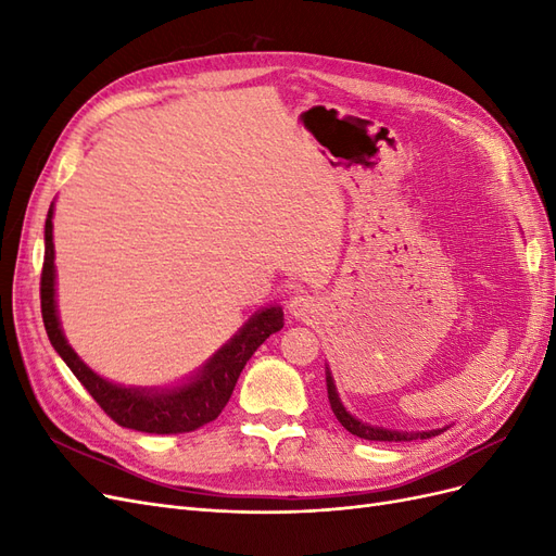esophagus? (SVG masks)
<instances>
[{
	"mask_svg": "<svg viewBox=\"0 0 556 556\" xmlns=\"http://www.w3.org/2000/svg\"><path fill=\"white\" fill-rule=\"evenodd\" d=\"M317 306H319L317 299L313 294H308V292H299V294H294L290 299V313L294 317H299V319L313 317L317 313Z\"/></svg>",
	"mask_w": 556,
	"mask_h": 556,
	"instance_id": "obj_1",
	"label": "esophagus"
}]
</instances>
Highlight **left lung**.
Returning a JSON list of instances; mask_svg holds the SVG:
<instances>
[{
	"label": "left lung",
	"instance_id": "obj_1",
	"mask_svg": "<svg viewBox=\"0 0 556 556\" xmlns=\"http://www.w3.org/2000/svg\"><path fill=\"white\" fill-rule=\"evenodd\" d=\"M327 394H329V403H331V410L336 415V419L352 433V435H359V439L364 441H417V439H431V435H439V431H417V433H408V431H390V429H380V427H368L364 422H359V419L352 417L345 408L343 403L339 401V394H336V387H333V380H331V374L327 371Z\"/></svg>",
	"mask_w": 556,
	"mask_h": 556
}]
</instances>
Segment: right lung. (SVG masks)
<instances>
[{"mask_svg": "<svg viewBox=\"0 0 556 556\" xmlns=\"http://www.w3.org/2000/svg\"><path fill=\"white\" fill-rule=\"evenodd\" d=\"M41 315L50 343L58 350L64 364L86 387L115 425L143 433H188L204 427L223 413L237 387L245 362L268 336L282 329V311L278 306L264 308L233 336L204 366L197 380L176 387V390H134L117 387L78 359L72 345L66 343L55 313V250H53V208L46 217V250L41 268Z\"/></svg>", "mask_w": 556, "mask_h": 556, "instance_id": "1", "label": "right lung"}]
</instances>
